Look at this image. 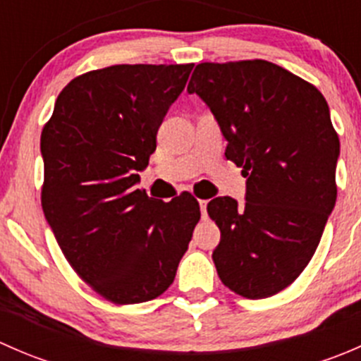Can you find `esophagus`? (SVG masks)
Segmentation results:
<instances>
[{
  "instance_id": "obj_1",
  "label": "esophagus",
  "mask_w": 361,
  "mask_h": 361,
  "mask_svg": "<svg viewBox=\"0 0 361 361\" xmlns=\"http://www.w3.org/2000/svg\"><path fill=\"white\" fill-rule=\"evenodd\" d=\"M199 206H201V214H202V218H206L207 216V201H199Z\"/></svg>"
}]
</instances>
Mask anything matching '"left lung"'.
Wrapping results in <instances>:
<instances>
[{
  "instance_id": "obj_1",
  "label": "left lung",
  "mask_w": 361,
  "mask_h": 361,
  "mask_svg": "<svg viewBox=\"0 0 361 361\" xmlns=\"http://www.w3.org/2000/svg\"><path fill=\"white\" fill-rule=\"evenodd\" d=\"M207 104L243 167L245 204L216 197L207 213L221 232L218 276L246 298L290 286L314 255L336 206L341 147L325 97L269 61L202 63L187 87Z\"/></svg>"
}]
</instances>
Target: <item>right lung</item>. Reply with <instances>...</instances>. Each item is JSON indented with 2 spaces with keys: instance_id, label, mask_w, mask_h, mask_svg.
I'll return each mask as SVG.
<instances>
[{
  "instance_id": "1",
  "label": "right lung",
  "mask_w": 361,
  "mask_h": 361,
  "mask_svg": "<svg viewBox=\"0 0 361 361\" xmlns=\"http://www.w3.org/2000/svg\"><path fill=\"white\" fill-rule=\"evenodd\" d=\"M194 64H116L68 83L42 133V207L76 274L115 304L166 292L201 218L136 187Z\"/></svg>"
}]
</instances>
